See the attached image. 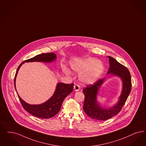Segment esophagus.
<instances>
[{"instance_id": "34e87169", "label": "esophagus", "mask_w": 146, "mask_h": 146, "mask_svg": "<svg viewBox=\"0 0 146 146\" xmlns=\"http://www.w3.org/2000/svg\"><path fill=\"white\" fill-rule=\"evenodd\" d=\"M80 88V87L79 85L78 84H76L74 86V89L75 90V91H78Z\"/></svg>"}]
</instances>
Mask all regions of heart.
I'll list each match as a JSON object with an SVG mask.
<instances>
[{
    "instance_id": "b5f03b06",
    "label": "heart",
    "mask_w": 146,
    "mask_h": 146,
    "mask_svg": "<svg viewBox=\"0 0 146 146\" xmlns=\"http://www.w3.org/2000/svg\"><path fill=\"white\" fill-rule=\"evenodd\" d=\"M71 67L76 72L80 73L79 78L80 82L88 85L97 82L104 70L103 64L100 61L91 58L72 63ZM64 72L66 74H70L67 68H64Z\"/></svg>"
}]
</instances>
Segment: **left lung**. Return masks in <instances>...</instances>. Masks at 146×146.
<instances>
[{
	"label": "left lung",
	"instance_id": "left-lung-1",
	"mask_svg": "<svg viewBox=\"0 0 146 146\" xmlns=\"http://www.w3.org/2000/svg\"><path fill=\"white\" fill-rule=\"evenodd\" d=\"M108 57L110 64L108 74L111 73L112 75L119 76L122 80V91L118 103L109 108H104L98 103L97 96L99 88L105 81V78L100 79L93 85H88L82 90L85 95L84 110L88 116L98 121H105L117 115L121 110L131 89V76L128 68L115 58L111 56Z\"/></svg>",
	"mask_w": 146,
	"mask_h": 146
}]
</instances>
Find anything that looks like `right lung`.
<instances>
[{"instance_id": "add662e5", "label": "right lung", "mask_w": 146, "mask_h": 146, "mask_svg": "<svg viewBox=\"0 0 146 146\" xmlns=\"http://www.w3.org/2000/svg\"><path fill=\"white\" fill-rule=\"evenodd\" d=\"M56 58V55L55 53L49 52L39 54L32 58L24 61L18 66L16 73V76L14 80V84L16 90V79L18 72L21 66L24 62H43L49 63L52 62L53 61H55ZM73 86L74 84H67L59 82L56 85L55 91L52 97L44 103L38 105H31L26 103L19 97L17 92V94L21 104L25 110L28 112L32 115L38 118H50L54 116L60 110L61 105L64 98L73 91Z\"/></svg>"}]
</instances>
